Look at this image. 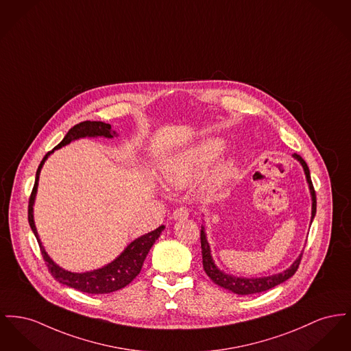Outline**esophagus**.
I'll return each mask as SVG.
<instances>
[{
    "mask_svg": "<svg viewBox=\"0 0 351 351\" xmlns=\"http://www.w3.org/2000/svg\"><path fill=\"white\" fill-rule=\"evenodd\" d=\"M172 216H173L175 220H186V219H188V216H189V209L186 208V206H180V208L173 210Z\"/></svg>",
    "mask_w": 351,
    "mask_h": 351,
    "instance_id": "1",
    "label": "esophagus"
}]
</instances>
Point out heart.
I'll use <instances>...</instances> for the list:
<instances>
[{
    "label": "heart",
    "mask_w": 351,
    "mask_h": 351,
    "mask_svg": "<svg viewBox=\"0 0 351 351\" xmlns=\"http://www.w3.org/2000/svg\"><path fill=\"white\" fill-rule=\"evenodd\" d=\"M227 143L220 138H206L175 156L167 168V180L175 186H189L199 180L206 169L226 151ZM234 171V162L226 160L216 167L210 176L213 186H221Z\"/></svg>",
    "instance_id": "heart-1"
}]
</instances>
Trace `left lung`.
Instances as JSON below:
<instances>
[{"instance_id":"left-lung-1","label":"left lung","mask_w":351,"mask_h":351,"mask_svg":"<svg viewBox=\"0 0 351 351\" xmlns=\"http://www.w3.org/2000/svg\"><path fill=\"white\" fill-rule=\"evenodd\" d=\"M293 156L301 163L304 171H305V175H306L310 195H311V202H313L311 203V220L310 221H313V219L315 216V210H317V200H315V191H314V186H313L311 179H310L309 167L300 155L294 154ZM200 243H202V254H203V268L206 270V276L215 284H217L219 287L228 289V290H230L236 294H240V295L261 293V291H265V290L277 287L278 284H282L284 281H287L297 271V269L300 267V263H301V258H302V254H304V252H302L298 256V258L291 264V267L287 269V270H284L282 273L273 274V276H269V277H260V278H243V277L229 276V274L224 273L223 270H220L215 265V263L212 260V256H210V247H209V244L206 241L204 227H202V230H200Z\"/></svg>"}]
</instances>
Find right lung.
<instances>
[{
  "mask_svg": "<svg viewBox=\"0 0 351 351\" xmlns=\"http://www.w3.org/2000/svg\"><path fill=\"white\" fill-rule=\"evenodd\" d=\"M86 136H88V138H95V136L114 138V136H118V134L111 128V125L108 123L84 121L81 123L75 124L73 128H70L69 132L66 134V136L63 138L62 142L57 147H54V149H58L75 139L86 138ZM54 149L49 151L43 156L41 165H38V169L36 173V183H34L30 199H29V209H27L29 224H30L34 236L37 237L38 245L41 247L42 257L49 268V271L58 282H61L63 285L81 290L84 293H90V294H106V293L117 291L119 289L127 287L141 273L145 256L148 254L154 243L159 239L162 230L165 229V226H160L155 230L145 233L143 236L138 237L136 240H134L114 261L104 265V268L86 271V273H73V271L60 268L45 252V247H42L41 240L38 237L37 228H36L34 219H33V206H34V199H36V193H37L42 165L50 156V154L54 152Z\"/></svg>",
  "mask_w": 351,
  "mask_h": 351,
  "instance_id": "1",
  "label": "right lung"
}]
</instances>
